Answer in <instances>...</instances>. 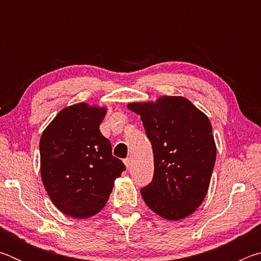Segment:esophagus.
<instances>
[{"mask_svg":"<svg viewBox=\"0 0 261 261\" xmlns=\"http://www.w3.org/2000/svg\"><path fill=\"white\" fill-rule=\"evenodd\" d=\"M124 163H125V166H126L127 169H129V168H130V167H131V165H132V161H131V159H130V158H126L125 160H124Z\"/></svg>","mask_w":261,"mask_h":261,"instance_id":"esophagus-1","label":"esophagus"}]
</instances>
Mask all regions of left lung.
I'll return each instance as SVG.
<instances>
[{
    "label": "left lung",
    "instance_id": "1",
    "mask_svg": "<svg viewBox=\"0 0 261 261\" xmlns=\"http://www.w3.org/2000/svg\"><path fill=\"white\" fill-rule=\"evenodd\" d=\"M154 155L153 179L140 190L144 201L161 218L175 221L192 214L210 187L216 159L212 125L183 96L135 102Z\"/></svg>",
    "mask_w": 261,
    "mask_h": 261
}]
</instances>
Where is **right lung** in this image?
<instances>
[{
	"label": "right lung",
	"instance_id": "right-lung-1",
	"mask_svg": "<svg viewBox=\"0 0 261 261\" xmlns=\"http://www.w3.org/2000/svg\"><path fill=\"white\" fill-rule=\"evenodd\" d=\"M106 108L70 106L56 115L40 138L41 178L62 213L86 219L103 208L114 180L125 166L113 156L99 125Z\"/></svg>",
	"mask_w": 261,
	"mask_h": 261
}]
</instances>
